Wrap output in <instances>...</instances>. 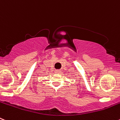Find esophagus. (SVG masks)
<instances>
[{
	"label": "esophagus",
	"instance_id": "34e87169",
	"mask_svg": "<svg viewBox=\"0 0 120 120\" xmlns=\"http://www.w3.org/2000/svg\"><path fill=\"white\" fill-rule=\"evenodd\" d=\"M55 73H61V70H55Z\"/></svg>",
	"mask_w": 120,
	"mask_h": 120
}]
</instances>
